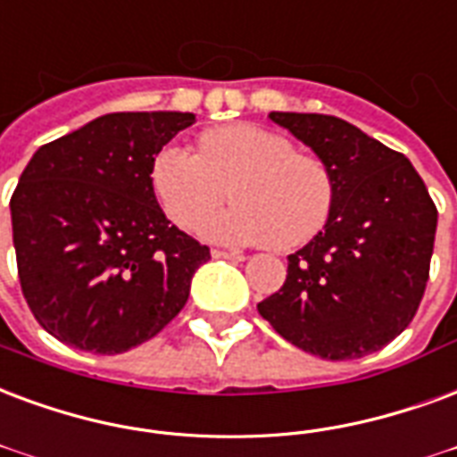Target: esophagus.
Returning <instances> with one entry per match:
<instances>
[{"label":"esophagus","mask_w":457,"mask_h":457,"mask_svg":"<svg viewBox=\"0 0 457 457\" xmlns=\"http://www.w3.org/2000/svg\"><path fill=\"white\" fill-rule=\"evenodd\" d=\"M212 256L215 259H229V262H242L245 259L242 252H229V249H212Z\"/></svg>","instance_id":"34e87169"}]
</instances>
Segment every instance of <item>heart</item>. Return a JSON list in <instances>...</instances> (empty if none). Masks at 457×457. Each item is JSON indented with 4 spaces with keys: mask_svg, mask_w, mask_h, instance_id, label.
I'll use <instances>...</instances> for the list:
<instances>
[{
    "mask_svg": "<svg viewBox=\"0 0 457 457\" xmlns=\"http://www.w3.org/2000/svg\"><path fill=\"white\" fill-rule=\"evenodd\" d=\"M152 188L167 218L195 229L227 197L228 213L203 225L222 242H269L293 249L327 225L334 208V177L317 157L300 154L286 135L252 123L208 130L198 154L177 145L157 152Z\"/></svg>",
    "mask_w": 457,
    "mask_h": 457,
    "instance_id": "1",
    "label": "heart"
}]
</instances>
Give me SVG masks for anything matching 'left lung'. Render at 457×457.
I'll list each match as a JSON object with an SVG mask.
<instances>
[{"mask_svg":"<svg viewBox=\"0 0 457 457\" xmlns=\"http://www.w3.org/2000/svg\"><path fill=\"white\" fill-rule=\"evenodd\" d=\"M269 118L329 167L334 208L256 310L293 346L327 361L380 351L407 329L427 290L438 222L427 186L404 154L341 118Z\"/></svg>","mask_w":457,"mask_h":457,"instance_id":"obj_1","label":"left lung"}]
</instances>
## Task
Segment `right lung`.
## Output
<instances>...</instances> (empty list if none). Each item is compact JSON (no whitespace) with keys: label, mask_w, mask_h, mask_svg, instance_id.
<instances>
[{"label":"right lung","mask_w":457,"mask_h":457,"mask_svg":"<svg viewBox=\"0 0 457 457\" xmlns=\"http://www.w3.org/2000/svg\"><path fill=\"white\" fill-rule=\"evenodd\" d=\"M194 113H108L43 145L12 195L19 280L38 324L67 346L123 353L188 300L211 249L169 225L154 198L157 152Z\"/></svg>","instance_id":"add662e5"}]
</instances>
